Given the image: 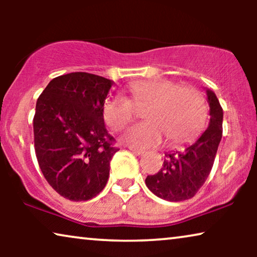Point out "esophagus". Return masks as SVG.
I'll list each match as a JSON object with an SVG mask.
<instances>
[{"label": "esophagus", "mask_w": 257, "mask_h": 257, "mask_svg": "<svg viewBox=\"0 0 257 257\" xmlns=\"http://www.w3.org/2000/svg\"><path fill=\"white\" fill-rule=\"evenodd\" d=\"M128 149H130V151H132V152L135 153V154H138V156H140V154H143V153H144V150H142V149H138V147L130 146Z\"/></svg>", "instance_id": "34e87169"}]
</instances>
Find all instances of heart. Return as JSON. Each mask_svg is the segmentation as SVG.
<instances>
[{"label": "heart", "mask_w": 257, "mask_h": 257, "mask_svg": "<svg viewBox=\"0 0 257 257\" xmlns=\"http://www.w3.org/2000/svg\"><path fill=\"white\" fill-rule=\"evenodd\" d=\"M131 99L112 96L105 100L103 118L108 127L122 130L137 115V107L147 106L144 118L125 132L124 139L138 147L157 146L164 136L172 145L191 142L206 124V98L193 86L170 79L137 80L128 85Z\"/></svg>", "instance_id": "obj_1"}]
</instances>
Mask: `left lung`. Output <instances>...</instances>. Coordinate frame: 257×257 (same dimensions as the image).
<instances>
[{"instance_id":"obj_1","label":"left lung","mask_w":257,"mask_h":257,"mask_svg":"<svg viewBox=\"0 0 257 257\" xmlns=\"http://www.w3.org/2000/svg\"><path fill=\"white\" fill-rule=\"evenodd\" d=\"M210 121L201 137L181 152L165 154L158 173L147 175L146 186L153 194L167 201H184L194 196L212 171L222 138L223 110L215 93L207 90Z\"/></svg>"}]
</instances>
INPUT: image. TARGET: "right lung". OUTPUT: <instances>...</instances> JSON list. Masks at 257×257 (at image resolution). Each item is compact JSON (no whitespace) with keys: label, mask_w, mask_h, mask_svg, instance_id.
I'll list each match as a JSON object with an SVG mask.
<instances>
[{"label":"right lung","mask_w":257,"mask_h":257,"mask_svg":"<svg viewBox=\"0 0 257 257\" xmlns=\"http://www.w3.org/2000/svg\"><path fill=\"white\" fill-rule=\"evenodd\" d=\"M112 80L87 72L56 77L36 103L35 153L48 184L71 201H86L106 186L119 151L104 125Z\"/></svg>","instance_id":"right-lung-1"}]
</instances>
